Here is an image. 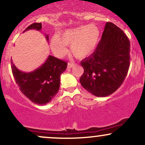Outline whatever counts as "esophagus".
I'll use <instances>...</instances> for the list:
<instances>
[{"mask_svg":"<svg viewBox=\"0 0 145 145\" xmlns=\"http://www.w3.org/2000/svg\"><path fill=\"white\" fill-rule=\"evenodd\" d=\"M74 66H75L74 63H68V64H67V68H68V69H71V68L74 67Z\"/></svg>","mask_w":145,"mask_h":145,"instance_id":"34e87169","label":"esophagus"}]
</instances>
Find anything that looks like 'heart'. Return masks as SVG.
<instances>
[{"mask_svg": "<svg viewBox=\"0 0 145 145\" xmlns=\"http://www.w3.org/2000/svg\"><path fill=\"white\" fill-rule=\"evenodd\" d=\"M100 32L93 25L80 26L63 32L60 36H54L50 46L56 55L63 57L67 53L66 46H70L71 53L75 57L82 59L95 51L99 43Z\"/></svg>", "mask_w": 145, "mask_h": 145, "instance_id": "b5f03b06", "label": "heart"}]
</instances>
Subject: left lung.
I'll list each match as a JSON object with an SVG mask.
<instances>
[{
    "mask_svg": "<svg viewBox=\"0 0 145 145\" xmlns=\"http://www.w3.org/2000/svg\"><path fill=\"white\" fill-rule=\"evenodd\" d=\"M130 52L126 35L114 24L107 22L95 52L81 61L84 70L80 80L82 86L97 97L111 95L126 77Z\"/></svg>",
    "mask_w": 145,
    "mask_h": 145,
    "instance_id": "left-lung-1",
    "label": "left lung"
}]
</instances>
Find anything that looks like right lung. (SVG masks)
I'll use <instances>...</instances> for the list:
<instances>
[{
	"mask_svg": "<svg viewBox=\"0 0 145 145\" xmlns=\"http://www.w3.org/2000/svg\"><path fill=\"white\" fill-rule=\"evenodd\" d=\"M41 29V23H34L24 32L29 29L39 31ZM46 38L48 41V35H46ZM67 65V62L49 55L40 67L25 73L19 70L11 61L12 73L21 92L32 102L40 105L49 103L57 95L60 86L61 75Z\"/></svg>",
	"mask_w": 145,
	"mask_h": 145,
	"instance_id": "obj_1",
	"label": "right lung"
}]
</instances>
